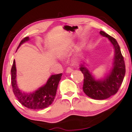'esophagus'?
I'll use <instances>...</instances> for the list:
<instances>
[{"mask_svg":"<svg viewBox=\"0 0 132 132\" xmlns=\"http://www.w3.org/2000/svg\"><path fill=\"white\" fill-rule=\"evenodd\" d=\"M73 71V69L70 68H68V69H67L66 70V73H70Z\"/></svg>","mask_w":132,"mask_h":132,"instance_id":"34e87169","label":"esophagus"}]
</instances>
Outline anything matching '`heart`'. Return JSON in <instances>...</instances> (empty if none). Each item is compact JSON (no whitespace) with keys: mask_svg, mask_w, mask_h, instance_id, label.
<instances>
[{"mask_svg":"<svg viewBox=\"0 0 132 132\" xmlns=\"http://www.w3.org/2000/svg\"><path fill=\"white\" fill-rule=\"evenodd\" d=\"M66 55V51H64V52H62L61 53V57H64Z\"/></svg>","mask_w":132,"mask_h":132,"instance_id":"obj_1","label":"heart"}]
</instances>
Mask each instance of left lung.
Listing matches in <instances>:
<instances>
[{"label":"left lung","mask_w":132,"mask_h":132,"mask_svg":"<svg viewBox=\"0 0 132 132\" xmlns=\"http://www.w3.org/2000/svg\"><path fill=\"white\" fill-rule=\"evenodd\" d=\"M100 34L108 39L114 49L112 66L101 79H97L93 73L85 65L80 64V70L84 75L82 90L84 93L94 100H105L118 92L125 75V64L120 46L115 38L101 31Z\"/></svg>","instance_id":"left-lung-1"}]
</instances>
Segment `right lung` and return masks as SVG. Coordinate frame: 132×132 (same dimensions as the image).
<instances>
[{
    "label": "right lung",
    "instance_id": "1",
    "mask_svg": "<svg viewBox=\"0 0 132 132\" xmlns=\"http://www.w3.org/2000/svg\"><path fill=\"white\" fill-rule=\"evenodd\" d=\"M29 40L28 37L24 38L18 46L16 51L22 44ZM11 76L13 91L18 101L29 109H40L45 108L52 104L56 96L58 84L61 79L62 73L51 75L45 84L32 93L24 92L19 88L16 80L17 70L15 60L13 61L11 69Z\"/></svg>",
    "mask_w": 132,
    "mask_h": 132
}]
</instances>
